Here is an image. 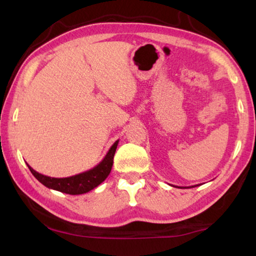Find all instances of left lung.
<instances>
[{
	"instance_id": "obj_1",
	"label": "left lung",
	"mask_w": 256,
	"mask_h": 256,
	"mask_svg": "<svg viewBox=\"0 0 256 256\" xmlns=\"http://www.w3.org/2000/svg\"><path fill=\"white\" fill-rule=\"evenodd\" d=\"M196 186H198V185H194V186H190V188H196Z\"/></svg>"
}]
</instances>
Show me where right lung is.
I'll return each mask as SVG.
<instances>
[{
	"label": "right lung",
	"mask_w": 256,
	"mask_h": 256,
	"mask_svg": "<svg viewBox=\"0 0 256 256\" xmlns=\"http://www.w3.org/2000/svg\"><path fill=\"white\" fill-rule=\"evenodd\" d=\"M118 140L115 141V144L110 146L108 150L107 154L105 156L100 162L97 166H94L92 170H86L81 174H78L70 177H64V178H55V177L45 176L40 172L34 170L32 167L29 166V170L32 174L36 177V178L40 182L42 185L46 188L58 190V192L71 194V196H78V194H84L89 192V190L97 188L99 184H102L104 180L107 178L110 175L112 167V159H114V154L116 148H118Z\"/></svg>",
	"instance_id": "1"
}]
</instances>
